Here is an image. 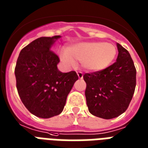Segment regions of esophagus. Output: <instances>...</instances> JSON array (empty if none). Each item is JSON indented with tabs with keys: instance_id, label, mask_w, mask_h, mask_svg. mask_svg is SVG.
<instances>
[{
	"instance_id": "obj_1",
	"label": "esophagus",
	"mask_w": 148,
	"mask_h": 148,
	"mask_svg": "<svg viewBox=\"0 0 148 148\" xmlns=\"http://www.w3.org/2000/svg\"><path fill=\"white\" fill-rule=\"evenodd\" d=\"M76 73H77V75H78L79 78V79L83 78V76H84V75H83V73H82V72L77 71V72H76Z\"/></svg>"
}]
</instances>
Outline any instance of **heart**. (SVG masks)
Listing matches in <instances>:
<instances>
[{
    "label": "heart",
    "mask_w": 148,
    "mask_h": 148,
    "mask_svg": "<svg viewBox=\"0 0 148 148\" xmlns=\"http://www.w3.org/2000/svg\"><path fill=\"white\" fill-rule=\"evenodd\" d=\"M117 49L114 44L82 42L69 47L61 53V59L67 66H73L75 60L82 61V65L88 71L99 72L108 68L117 57Z\"/></svg>",
    "instance_id": "obj_1"
}]
</instances>
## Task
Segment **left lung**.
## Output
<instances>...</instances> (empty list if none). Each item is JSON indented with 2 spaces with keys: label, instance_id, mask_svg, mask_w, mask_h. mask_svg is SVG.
<instances>
[{
  "label": "left lung",
  "instance_id": "8db88e82",
  "mask_svg": "<svg viewBox=\"0 0 148 148\" xmlns=\"http://www.w3.org/2000/svg\"><path fill=\"white\" fill-rule=\"evenodd\" d=\"M117 61L106 69L85 73V96L90 114L103 119L118 117L128 109L136 84V70L129 51L117 44Z\"/></svg>",
  "mask_w": 148,
  "mask_h": 148
}]
</instances>
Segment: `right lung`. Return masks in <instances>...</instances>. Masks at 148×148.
<instances>
[{"label": "right lung", "instance_id": "obj_1", "mask_svg": "<svg viewBox=\"0 0 148 148\" xmlns=\"http://www.w3.org/2000/svg\"><path fill=\"white\" fill-rule=\"evenodd\" d=\"M59 38L41 37L31 42L20 51L15 68L19 98L31 114L41 118L61 114L78 79L75 71L64 73L58 69L60 59L50 47Z\"/></svg>", "mask_w": 148, "mask_h": 148}]
</instances>
